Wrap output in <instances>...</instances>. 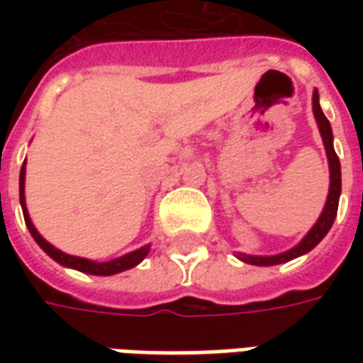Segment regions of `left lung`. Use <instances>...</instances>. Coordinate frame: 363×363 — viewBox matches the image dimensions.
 I'll list each match as a JSON object with an SVG mask.
<instances>
[{"mask_svg":"<svg viewBox=\"0 0 363 363\" xmlns=\"http://www.w3.org/2000/svg\"><path fill=\"white\" fill-rule=\"evenodd\" d=\"M313 115L317 121V127L321 133V139H323V145L328 151V161H329V194L325 208L321 212L319 220L315 222V226L311 230L307 232V236L301 240L295 248L281 252V255H274V257H250V255H238L240 260L248 262V264H257V267H272V264H281V262H289L293 258L301 257V255H307L309 250H313L317 244L323 240V236L328 234L329 228L333 226V220L337 216V206H340V194H342V167H340V160L335 155V149H333V133H331V125H329L328 117L323 115L321 106H319V92H313Z\"/></svg>","mask_w":363,"mask_h":363,"instance_id":"left-lung-1","label":"left lung"}]
</instances>
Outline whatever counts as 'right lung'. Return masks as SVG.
Listing matches in <instances>:
<instances>
[{"instance_id": "add662e5", "label": "right lung", "mask_w": 363, "mask_h": 363, "mask_svg": "<svg viewBox=\"0 0 363 363\" xmlns=\"http://www.w3.org/2000/svg\"><path fill=\"white\" fill-rule=\"evenodd\" d=\"M23 184H26V161L21 165L20 172V203L21 210H23V220H26V226L30 234L34 236V240L38 242V246L48 255L50 258H54L58 264L62 267H70V269H77L80 272H86V274H99V277H108V274H117V272L127 271V269H133L137 267L143 258L149 255V244L147 246H141L139 250H133L129 255L119 258H113L108 262H96V260H89V258H80V257H72V255H66L62 250H58L56 246H52L48 240H44L40 236V232L35 230L32 220H30V214H28V208H26V196H23Z\"/></svg>"}]
</instances>
